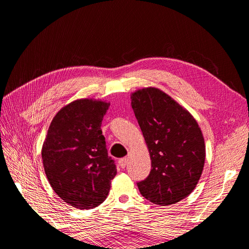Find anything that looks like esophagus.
<instances>
[{
    "mask_svg": "<svg viewBox=\"0 0 249 249\" xmlns=\"http://www.w3.org/2000/svg\"><path fill=\"white\" fill-rule=\"evenodd\" d=\"M127 162H129V159H127V158H123V159H120L118 161V165L122 168H125V166L127 165Z\"/></svg>",
    "mask_w": 249,
    "mask_h": 249,
    "instance_id": "obj_1",
    "label": "esophagus"
}]
</instances>
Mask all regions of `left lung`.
Wrapping results in <instances>:
<instances>
[{"label":"left lung","mask_w":249,"mask_h":249,"mask_svg":"<svg viewBox=\"0 0 249 249\" xmlns=\"http://www.w3.org/2000/svg\"><path fill=\"white\" fill-rule=\"evenodd\" d=\"M131 105L149 152L152 169L137 184L143 197L170 206L189 196L202 173L206 145L196 120L155 87L131 94Z\"/></svg>","instance_id":"obj_1"}]
</instances>
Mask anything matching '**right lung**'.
<instances>
[{
  "instance_id": "add662e5",
  "label": "right lung",
  "mask_w": 249,
  "mask_h": 249,
  "mask_svg": "<svg viewBox=\"0 0 249 249\" xmlns=\"http://www.w3.org/2000/svg\"><path fill=\"white\" fill-rule=\"evenodd\" d=\"M110 103L76 100L60 109L44 139L41 157L49 183L73 208L93 209L107 198L116 166L101 126Z\"/></svg>"
}]
</instances>
